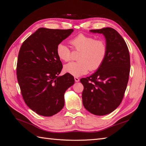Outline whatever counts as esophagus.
I'll use <instances>...</instances> for the list:
<instances>
[{"instance_id":"34e87169","label":"esophagus","mask_w":146,"mask_h":146,"mask_svg":"<svg viewBox=\"0 0 146 146\" xmlns=\"http://www.w3.org/2000/svg\"><path fill=\"white\" fill-rule=\"evenodd\" d=\"M74 80H75V81H76V82H79V78H78V77H74Z\"/></svg>"}]
</instances>
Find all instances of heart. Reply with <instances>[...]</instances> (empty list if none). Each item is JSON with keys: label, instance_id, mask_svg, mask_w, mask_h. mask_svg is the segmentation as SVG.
<instances>
[{"label": "heart", "instance_id": "obj_1", "mask_svg": "<svg viewBox=\"0 0 146 146\" xmlns=\"http://www.w3.org/2000/svg\"><path fill=\"white\" fill-rule=\"evenodd\" d=\"M73 48L80 51L78 60L64 66L65 72L75 77H79L88 72L89 70H96L104 62L108 54L106 42L102 39H95L94 37L79 34L70 42ZM58 57L67 62L71 59V51L64 44H60L56 48Z\"/></svg>", "mask_w": 146, "mask_h": 146}]
</instances>
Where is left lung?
Returning <instances> with one entry per match:
<instances>
[{"instance_id":"left-lung-1","label":"left lung","mask_w":146,"mask_h":146,"mask_svg":"<svg viewBox=\"0 0 146 146\" xmlns=\"http://www.w3.org/2000/svg\"><path fill=\"white\" fill-rule=\"evenodd\" d=\"M90 31L104 35L108 54L95 72L80 79L84 86L82 102L90 113L104 115L116 109L123 100L130 70V58L127 44L115 29L104 27Z\"/></svg>"}]
</instances>
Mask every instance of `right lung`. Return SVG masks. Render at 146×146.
I'll return each instance as SVG.
<instances>
[{
  "label": "right lung",
  "instance_id": "obj_1",
  "mask_svg": "<svg viewBox=\"0 0 146 146\" xmlns=\"http://www.w3.org/2000/svg\"><path fill=\"white\" fill-rule=\"evenodd\" d=\"M73 29L40 27L23 43L18 53L17 74L25 103L38 115L50 117L64 105V93L74 84L69 73L59 76L62 64L56 48Z\"/></svg>",
  "mask_w": 146,
  "mask_h": 146
}]
</instances>
